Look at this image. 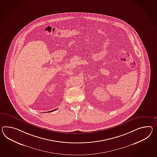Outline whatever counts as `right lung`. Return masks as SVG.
Wrapping results in <instances>:
<instances>
[{"instance_id":"1","label":"right lung","mask_w":157,"mask_h":157,"mask_svg":"<svg viewBox=\"0 0 157 157\" xmlns=\"http://www.w3.org/2000/svg\"><path fill=\"white\" fill-rule=\"evenodd\" d=\"M56 109H54V110H53V111H49V112H52V111H56Z\"/></svg>"}]
</instances>
